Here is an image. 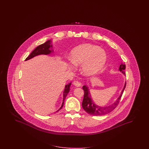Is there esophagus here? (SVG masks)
I'll return each instance as SVG.
<instances>
[{
	"mask_svg": "<svg viewBox=\"0 0 149 149\" xmlns=\"http://www.w3.org/2000/svg\"><path fill=\"white\" fill-rule=\"evenodd\" d=\"M73 84H74V85H75L76 87H80L81 85V83L78 81H74Z\"/></svg>",
	"mask_w": 149,
	"mask_h": 149,
	"instance_id": "obj_1",
	"label": "esophagus"
}]
</instances>
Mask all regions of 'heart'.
<instances>
[{
	"label": "heart",
	"instance_id": "b5f03b06",
	"mask_svg": "<svg viewBox=\"0 0 149 149\" xmlns=\"http://www.w3.org/2000/svg\"><path fill=\"white\" fill-rule=\"evenodd\" d=\"M70 61L73 65H81V72L91 75L99 72L107 61V54L98 46L90 44L77 46L70 53Z\"/></svg>",
	"mask_w": 149,
	"mask_h": 149
}]
</instances>
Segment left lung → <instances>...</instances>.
Masks as SVG:
<instances>
[{"label":"left lung","instance_id":"1","mask_svg":"<svg viewBox=\"0 0 149 149\" xmlns=\"http://www.w3.org/2000/svg\"><path fill=\"white\" fill-rule=\"evenodd\" d=\"M125 69H126V65L125 63H123L121 64L118 69L124 75H126L125 72ZM126 86V82L125 84V86H124V87L121 93V95H120V97L116 99V100L111 105H109V106H105V107H100V106H98L97 104H95L90 95V92L88 90V87L86 85L83 86L82 89H83V90L84 91V99H83L82 103V108L86 113L92 115H95V116L104 115L111 112L113 110H114L116 108L118 104H119L120 100L122 97L123 91L125 90Z\"/></svg>","mask_w":149,"mask_h":149}]
</instances>
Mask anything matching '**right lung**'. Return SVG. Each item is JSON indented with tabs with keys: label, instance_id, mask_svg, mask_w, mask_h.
<instances>
[{
	"label": "right lung",
	"instance_id": "obj_1",
	"mask_svg": "<svg viewBox=\"0 0 149 149\" xmlns=\"http://www.w3.org/2000/svg\"><path fill=\"white\" fill-rule=\"evenodd\" d=\"M51 41L48 40L46 42H45V43L38 46L32 51V53L27 57L26 59H25V61L29 60L38 55L50 54L51 52H52L53 51L52 50H50L51 47H52V45H51ZM71 84H72V83L70 82L65 86V89L63 92V103H62V106L61 107V108L59 109L56 112H58L59 110H61V109L62 108L63 105H64V100L65 99L67 95L70 91V86L71 85Z\"/></svg>",
	"mask_w": 149,
	"mask_h": 149
}]
</instances>
